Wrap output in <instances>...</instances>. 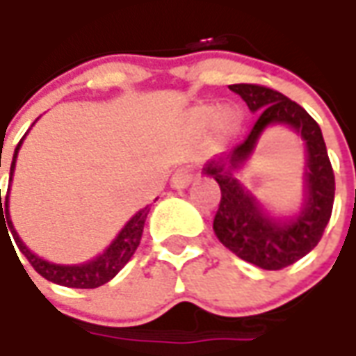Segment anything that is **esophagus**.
Instances as JSON below:
<instances>
[{
    "label": "esophagus",
    "mask_w": 356,
    "mask_h": 356,
    "mask_svg": "<svg viewBox=\"0 0 356 356\" xmlns=\"http://www.w3.org/2000/svg\"><path fill=\"white\" fill-rule=\"evenodd\" d=\"M192 182V168L188 166H182L178 170L172 174V188H186V186Z\"/></svg>",
    "instance_id": "esophagus-1"
}]
</instances>
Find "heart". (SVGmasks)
I'll return each instance as SVG.
<instances>
[{
	"label": "heart",
	"mask_w": 356,
	"mask_h": 356,
	"mask_svg": "<svg viewBox=\"0 0 356 356\" xmlns=\"http://www.w3.org/2000/svg\"><path fill=\"white\" fill-rule=\"evenodd\" d=\"M212 117V106H200V108H196V113H194V118H196L198 124L210 122ZM239 124H241V115H239L238 108H234V106L220 108V111L216 113V117H213V130H216L220 136H229V134H234V132L239 129Z\"/></svg>",
	"instance_id": "obj_1"
}]
</instances>
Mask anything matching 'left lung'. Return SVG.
<instances>
[{"instance_id": "left-lung-1", "label": "left lung", "mask_w": 356, "mask_h": 356, "mask_svg": "<svg viewBox=\"0 0 356 356\" xmlns=\"http://www.w3.org/2000/svg\"><path fill=\"white\" fill-rule=\"evenodd\" d=\"M248 103L250 111L259 113L257 122L243 143L226 158L210 162L204 172L220 184L222 200L213 218L218 239L243 261L261 269L277 271L305 257L323 238L331 220L335 202V174L327 154L321 129L303 106L264 85L239 83L229 85ZM289 124L308 143V202L304 212L291 222H275L259 210L231 170L238 168L252 152L259 134L267 124Z\"/></svg>"}]
</instances>
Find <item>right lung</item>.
<instances>
[{"instance_id": "1", "label": "right lung", "mask_w": 356, "mask_h": 356, "mask_svg": "<svg viewBox=\"0 0 356 356\" xmlns=\"http://www.w3.org/2000/svg\"><path fill=\"white\" fill-rule=\"evenodd\" d=\"M21 143L17 144L15 148V154H13V162H11V174H13V168H15V158H17V150H19ZM1 160V156H0ZM1 166V162H0ZM3 210H7V196L1 198V190H0V234L1 229L7 234V226L13 234V239L17 243V248L21 250V253L27 257V261L33 266V269L45 277L47 281H53V283H59V285H65V287H75V289H95V287H101L106 281H111L122 267L129 264V259L134 255L138 243H140V238H143V229L144 222H146V216L150 212V208L146 206L144 210L136 213L129 224L124 226V229L118 234V238L111 243V248L99 255L97 259H92L85 266H57V264H49L45 259L37 257L35 253H31L23 241L17 236V232L11 226V220H9V213L6 212V218H3ZM8 224L6 225L5 222ZM9 238V234H7ZM11 241V239H9ZM19 259V257H17Z\"/></svg>"}]
</instances>
